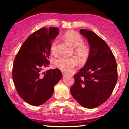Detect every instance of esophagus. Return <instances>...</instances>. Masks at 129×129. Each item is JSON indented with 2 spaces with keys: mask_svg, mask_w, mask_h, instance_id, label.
Segmentation results:
<instances>
[{
  "mask_svg": "<svg viewBox=\"0 0 129 129\" xmlns=\"http://www.w3.org/2000/svg\"><path fill=\"white\" fill-rule=\"evenodd\" d=\"M62 75H63V76H66V75H67V74H66V73H64V72H62Z\"/></svg>",
  "mask_w": 129,
  "mask_h": 129,
  "instance_id": "obj_1",
  "label": "esophagus"
}]
</instances>
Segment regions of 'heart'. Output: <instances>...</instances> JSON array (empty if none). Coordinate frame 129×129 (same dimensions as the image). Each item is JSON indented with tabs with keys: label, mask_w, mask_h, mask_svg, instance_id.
<instances>
[{
	"label": "heart",
	"mask_w": 129,
	"mask_h": 129,
	"mask_svg": "<svg viewBox=\"0 0 129 129\" xmlns=\"http://www.w3.org/2000/svg\"><path fill=\"white\" fill-rule=\"evenodd\" d=\"M64 37L67 41L69 42L75 48L74 53L81 60H84L89 55V49L84 45L83 39L79 33L73 31L66 33ZM50 50L53 54H56L58 52V42L55 39L52 42L50 46ZM55 64L61 71L64 72H69L74 69L77 65V61L73 58H66L61 56L55 61Z\"/></svg>",
	"instance_id": "obj_1"
}]
</instances>
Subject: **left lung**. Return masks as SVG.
<instances>
[{"label":"left lung","instance_id":"left-lung-1","mask_svg":"<svg viewBox=\"0 0 129 129\" xmlns=\"http://www.w3.org/2000/svg\"><path fill=\"white\" fill-rule=\"evenodd\" d=\"M90 50L87 61L74 76L70 91L80 105L86 108L98 107L108 99L117 83L118 74L114 56L107 43L92 31L81 29Z\"/></svg>","mask_w":129,"mask_h":129}]
</instances>
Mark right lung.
I'll list each match as a JSON object with an SVG mask.
<instances>
[{
  "label": "right lung",
  "instance_id": "obj_1",
  "mask_svg": "<svg viewBox=\"0 0 129 129\" xmlns=\"http://www.w3.org/2000/svg\"><path fill=\"white\" fill-rule=\"evenodd\" d=\"M59 28L43 27L27 37L13 64L12 78L18 93L27 103L41 105L52 96L62 74L58 68L42 73L49 65L50 46Z\"/></svg>",
  "mask_w": 129,
  "mask_h": 129
}]
</instances>
